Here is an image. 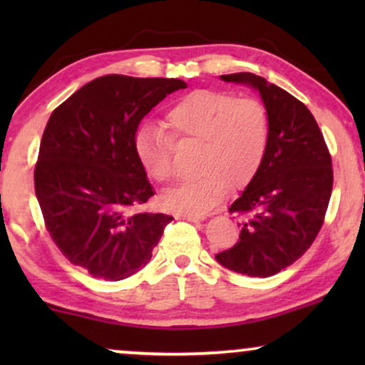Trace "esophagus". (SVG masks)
<instances>
[{
    "label": "esophagus",
    "mask_w": 365,
    "mask_h": 365,
    "mask_svg": "<svg viewBox=\"0 0 365 365\" xmlns=\"http://www.w3.org/2000/svg\"><path fill=\"white\" fill-rule=\"evenodd\" d=\"M176 217L178 219H184V221H189V222H199V221H201V217H197V216H186V214H178Z\"/></svg>",
    "instance_id": "1"
}]
</instances>
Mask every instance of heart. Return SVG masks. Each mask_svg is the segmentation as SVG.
<instances>
[{
  "instance_id": "obj_1",
  "label": "heart",
  "mask_w": 365,
  "mask_h": 365,
  "mask_svg": "<svg viewBox=\"0 0 365 365\" xmlns=\"http://www.w3.org/2000/svg\"><path fill=\"white\" fill-rule=\"evenodd\" d=\"M164 128H141L134 136V153L149 178L168 182L174 176L173 141H199L197 178L163 194L164 207L186 216H201L226 194L254 178L266 154L269 119L261 103L236 99L212 89L186 94L164 114Z\"/></svg>"
}]
</instances>
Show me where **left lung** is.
<instances>
[{
  "instance_id": "1",
  "label": "left lung",
  "mask_w": 365,
  "mask_h": 365,
  "mask_svg": "<svg viewBox=\"0 0 365 365\" xmlns=\"http://www.w3.org/2000/svg\"><path fill=\"white\" fill-rule=\"evenodd\" d=\"M222 81L256 89L269 119L261 168L231 204L242 214L239 241L216 254L234 272L269 277L296 262L321 231L332 192V161L312 113L252 73L224 74Z\"/></svg>"
}]
</instances>
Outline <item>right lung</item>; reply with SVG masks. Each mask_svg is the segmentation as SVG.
<instances>
[{"instance_id": "obj_1", "label": "right lung", "mask_w": 365, "mask_h": 365, "mask_svg": "<svg viewBox=\"0 0 365 365\" xmlns=\"http://www.w3.org/2000/svg\"><path fill=\"white\" fill-rule=\"evenodd\" d=\"M181 79L108 74L54 109L39 146L34 191L63 256L94 277L121 281L146 266L168 214L141 211L154 196L134 153L141 119Z\"/></svg>"}]
</instances>
